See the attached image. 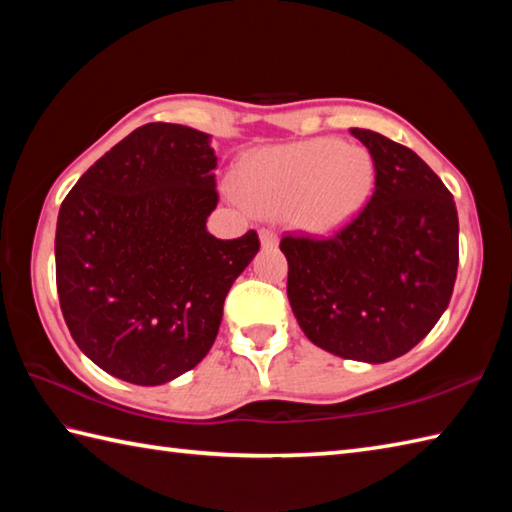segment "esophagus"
<instances>
[{
	"label": "esophagus",
	"instance_id": "obj_1",
	"mask_svg": "<svg viewBox=\"0 0 512 512\" xmlns=\"http://www.w3.org/2000/svg\"><path fill=\"white\" fill-rule=\"evenodd\" d=\"M259 239H262V246L264 248H273V246H277V233L273 231V228H262V231H259Z\"/></svg>",
	"mask_w": 512,
	"mask_h": 512
}]
</instances>
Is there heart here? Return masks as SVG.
Wrapping results in <instances>:
<instances>
[{"instance_id": "heart-1", "label": "heart", "mask_w": 512, "mask_h": 512, "mask_svg": "<svg viewBox=\"0 0 512 512\" xmlns=\"http://www.w3.org/2000/svg\"><path fill=\"white\" fill-rule=\"evenodd\" d=\"M374 165L358 145L314 138L262 149L239 171L237 193L253 211L286 213L312 233H332L363 209Z\"/></svg>"}]
</instances>
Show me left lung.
Segmentation results:
<instances>
[{"label": "left lung", "mask_w": 512, "mask_h": 512, "mask_svg": "<svg viewBox=\"0 0 512 512\" xmlns=\"http://www.w3.org/2000/svg\"><path fill=\"white\" fill-rule=\"evenodd\" d=\"M374 160V193L332 237L284 235L288 299L321 350L363 363L407 354L447 310L458 277L451 191L405 145L350 129Z\"/></svg>", "instance_id": "1"}]
</instances>
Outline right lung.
Instances as JSON below:
<instances>
[{
    "label": "right lung",
    "mask_w": 512,
    "mask_h": 512,
    "mask_svg": "<svg viewBox=\"0 0 512 512\" xmlns=\"http://www.w3.org/2000/svg\"><path fill=\"white\" fill-rule=\"evenodd\" d=\"M215 167L206 134L147 123L65 195L54 237L61 312L107 374L162 385L211 350L228 290L259 250L255 231H206Z\"/></svg>",
    "instance_id": "right-lung-1"
}]
</instances>
